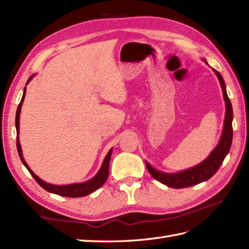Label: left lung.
<instances>
[{
	"mask_svg": "<svg viewBox=\"0 0 249 249\" xmlns=\"http://www.w3.org/2000/svg\"><path fill=\"white\" fill-rule=\"evenodd\" d=\"M217 76L220 82L221 89H223V94L226 103V116H225V124L224 130L221 134V138L218 142L217 146L215 147L213 152L211 153L209 157L206 158L199 165L195 166L187 170L178 172V173H165L155 170L154 168L151 167L149 163L145 161L147 170H149L151 176L157 179L158 182L167 185L171 188H184L197 185L201 182L208 181L209 178H212L214 174L217 172L218 168L223 163L225 157L228 154L232 143V136H233V129H232V119H233V112H232L231 102L226 92V84L223 77L220 73L213 70Z\"/></svg>",
	"mask_w": 249,
	"mask_h": 249,
	"instance_id": "8db88e82",
	"label": "left lung"
}]
</instances>
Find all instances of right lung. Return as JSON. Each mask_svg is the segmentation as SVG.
Wrapping results in <instances>:
<instances>
[{
	"instance_id": "1",
	"label": "right lung",
	"mask_w": 249,
	"mask_h": 249,
	"mask_svg": "<svg viewBox=\"0 0 249 249\" xmlns=\"http://www.w3.org/2000/svg\"><path fill=\"white\" fill-rule=\"evenodd\" d=\"M33 77H34V75H32L29 78V80H28V82H26V84L30 82V80ZM25 91H26V89L24 88L22 98H21V102H20V104L18 106V109H17V113H16V129H17V150H18L21 161L23 162V165L26 167V169H28L29 172L32 174V177L35 178V181L38 183L44 189H46L47 192L55 194V195H59V196H63V197H71V198L84 197V196H88L89 194H92L93 192H95V190L98 189L99 187H102L104 183L106 182V179H107V178L109 176V162H110L111 154H112V150H110L108 152V154H107V156H106L105 160H104L103 165H102V168L99 169V171H98L96 176H95L93 178L89 179V181L84 182V183H80V184H71V185H63V186H60V185H52V184H49V183H46V182L43 181V179L37 177L36 174L29 168L28 163L25 162L24 158L22 156V150H21L20 141L18 139L19 118H20V112H21V106H22V103L24 100V96H25Z\"/></svg>"
}]
</instances>
